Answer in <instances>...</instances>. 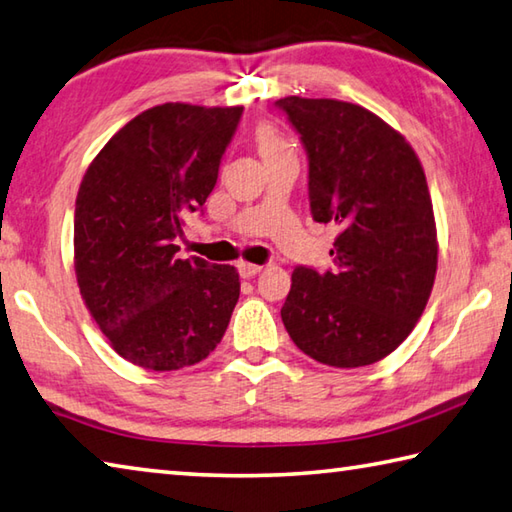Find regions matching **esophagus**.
<instances>
[{
    "label": "esophagus",
    "mask_w": 512,
    "mask_h": 512,
    "mask_svg": "<svg viewBox=\"0 0 512 512\" xmlns=\"http://www.w3.org/2000/svg\"><path fill=\"white\" fill-rule=\"evenodd\" d=\"M237 271H239V275L241 277H255L259 271H262V266H257V264H250V262H239L237 264Z\"/></svg>",
    "instance_id": "esophagus-1"
}]
</instances>
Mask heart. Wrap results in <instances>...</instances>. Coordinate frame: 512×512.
Masks as SVG:
<instances>
[{"label": "heart", "instance_id": "obj_1", "mask_svg": "<svg viewBox=\"0 0 512 512\" xmlns=\"http://www.w3.org/2000/svg\"><path fill=\"white\" fill-rule=\"evenodd\" d=\"M255 141H257L259 154H262L264 161L271 159V156H280V154L293 152V145L288 143V138L271 123H264V125L257 127Z\"/></svg>", "mask_w": 512, "mask_h": 512}]
</instances>
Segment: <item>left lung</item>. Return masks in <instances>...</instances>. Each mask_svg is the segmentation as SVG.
<instances>
[{"mask_svg": "<svg viewBox=\"0 0 512 512\" xmlns=\"http://www.w3.org/2000/svg\"><path fill=\"white\" fill-rule=\"evenodd\" d=\"M275 105L309 156L313 219L340 228L336 268L297 266L282 322L322 365H374L410 336L434 286L439 244L421 161L403 134L353 102L288 96Z\"/></svg>", "mask_w": 512, "mask_h": 512, "instance_id": "left-lung-1", "label": "left lung"}]
</instances>
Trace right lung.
I'll use <instances>...</instances> for the list:
<instances>
[{
	"label": "right lung",
	"instance_id": "right-lung-1",
	"mask_svg": "<svg viewBox=\"0 0 512 512\" xmlns=\"http://www.w3.org/2000/svg\"><path fill=\"white\" fill-rule=\"evenodd\" d=\"M244 107L165 102L118 129L82 176L73 266L118 356L154 371L197 365L239 300L235 266L179 259L174 244L219 176Z\"/></svg>",
	"mask_w": 512,
	"mask_h": 512
}]
</instances>
